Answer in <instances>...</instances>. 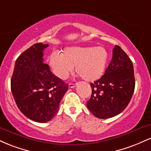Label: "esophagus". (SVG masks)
<instances>
[{
  "mask_svg": "<svg viewBox=\"0 0 151 151\" xmlns=\"http://www.w3.org/2000/svg\"><path fill=\"white\" fill-rule=\"evenodd\" d=\"M76 86L75 84H73V83H70L69 84V87L70 88H74Z\"/></svg>",
  "mask_w": 151,
  "mask_h": 151,
  "instance_id": "esophagus-1",
  "label": "esophagus"
}]
</instances>
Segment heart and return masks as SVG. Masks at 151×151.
Wrapping results in <instances>:
<instances>
[{
	"label": "heart",
	"instance_id": "b5f03b06",
	"mask_svg": "<svg viewBox=\"0 0 151 151\" xmlns=\"http://www.w3.org/2000/svg\"><path fill=\"white\" fill-rule=\"evenodd\" d=\"M109 53L104 47H71L63 53L53 52L50 56V65L54 74L62 79L68 77L74 70L86 81L99 79L104 73Z\"/></svg>",
	"mask_w": 151,
	"mask_h": 151
}]
</instances>
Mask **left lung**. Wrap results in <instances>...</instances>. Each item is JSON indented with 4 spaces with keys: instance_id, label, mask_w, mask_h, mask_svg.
<instances>
[{
    "instance_id": "left-lung-1",
    "label": "left lung",
    "mask_w": 151,
    "mask_h": 151,
    "mask_svg": "<svg viewBox=\"0 0 151 151\" xmlns=\"http://www.w3.org/2000/svg\"><path fill=\"white\" fill-rule=\"evenodd\" d=\"M90 84L92 92L86 106L96 117H114L126 108L135 89L134 70L132 62L120 47H114L104 74Z\"/></svg>"
}]
</instances>
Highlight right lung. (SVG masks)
Segmentation results:
<instances>
[{
  "label": "right lung",
  "mask_w": 151,
  "mask_h": 151,
  "mask_svg": "<svg viewBox=\"0 0 151 151\" xmlns=\"http://www.w3.org/2000/svg\"><path fill=\"white\" fill-rule=\"evenodd\" d=\"M48 44L36 43L16 60L10 81L18 109L25 116L39 123L51 120L59 111L68 84L52 74L44 63L43 51Z\"/></svg>",
  "instance_id": "right-lung-1"
}]
</instances>
